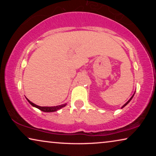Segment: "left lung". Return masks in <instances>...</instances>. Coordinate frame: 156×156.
Returning a JSON list of instances; mask_svg holds the SVG:
<instances>
[{"label":"left lung","instance_id":"obj_1","mask_svg":"<svg viewBox=\"0 0 156 156\" xmlns=\"http://www.w3.org/2000/svg\"><path fill=\"white\" fill-rule=\"evenodd\" d=\"M134 94H135V93H134V94H133V96H132V97H131V98H130V99L129 100V101H128L126 102V104H124V105H123V106H122V107H121V108H123V107H124V106H126V105H127V104H129L130 101H131V100L132 99H133V96H134Z\"/></svg>","mask_w":156,"mask_h":156}]
</instances>
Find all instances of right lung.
<instances>
[{"instance_id":"right-lung-1","label":"right lung","mask_w":156,"mask_h":156,"mask_svg":"<svg viewBox=\"0 0 156 156\" xmlns=\"http://www.w3.org/2000/svg\"><path fill=\"white\" fill-rule=\"evenodd\" d=\"M26 99H27V98H26ZM27 101H28L32 106H34V107L38 108V109H40V111H42V112H57V110H59L62 108L65 107V106L67 105V104H62V105H59V106H40L36 105L35 104L33 103V102H31L29 99H27Z\"/></svg>"}]
</instances>
